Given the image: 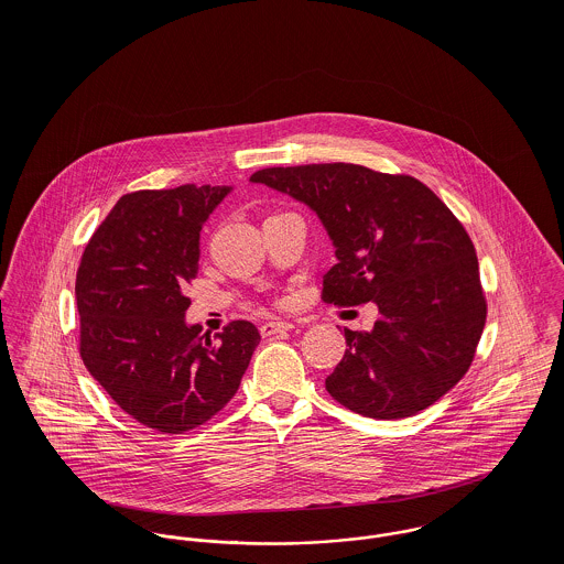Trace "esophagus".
Here are the masks:
<instances>
[{"instance_id": "1", "label": "esophagus", "mask_w": 564, "mask_h": 564, "mask_svg": "<svg viewBox=\"0 0 564 564\" xmlns=\"http://www.w3.org/2000/svg\"><path fill=\"white\" fill-rule=\"evenodd\" d=\"M295 325L289 322H267L260 325V334L262 336H273V334H282V332H289L293 329Z\"/></svg>"}]
</instances>
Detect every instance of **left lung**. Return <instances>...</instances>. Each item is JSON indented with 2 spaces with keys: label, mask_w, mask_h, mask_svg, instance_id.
Listing matches in <instances>:
<instances>
[{
  "label": "left lung",
  "mask_w": 564,
  "mask_h": 564,
  "mask_svg": "<svg viewBox=\"0 0 564 564\" xmlns=\"http://www.w3.org/2000/svg\"><path fill=\"white\" fill-rule=\"evenodd\" d=\"M253 184L306 204L334 245L323 300L373 302L371 329L345 327V356L327 393L371 419L412 416L467 373L486 322L474 242L419 180L329 162L271 166Z\"/></svg>",
  "instance_id": "obj_1"
}]
</instances>
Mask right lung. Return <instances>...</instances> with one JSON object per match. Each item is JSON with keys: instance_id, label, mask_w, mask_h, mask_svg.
Listing matches in <instances>:
<instances>
[{"instance_id": "add662e5", "label": "right lung", "mask_w": 564, "mask_h": 564, "mask_svg": "<svg viewBox=\"0 0 564 564\" xmlns=\"http://www.w3.org/2000/svg\"><path fill=\"white\" fill-rule=\"evenodd\" d=\"M230 191L128 193L82 253V360L121 410L164 434L188 432L230 402L260 343L253 323L232 322L217 340L186 323L202 226Z\"/></svg>"}]
</instances>
